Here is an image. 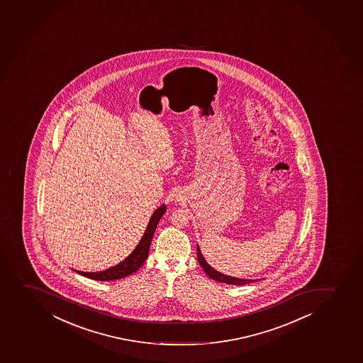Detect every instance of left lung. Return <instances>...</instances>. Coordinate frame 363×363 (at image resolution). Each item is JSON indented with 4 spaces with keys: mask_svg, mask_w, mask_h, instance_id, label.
I'll return each instance as SVG.
<instances>
[{
    "mask_svg": "<svg viewBox=\"0 0 363 363\" xmlns=\"http://www.w3.org/2000/svg\"><path fill=\"white\" fill-rule=\"evenodd\" d=\"M196 251H198V261L200 263V266L202 267V269L205 272L206 275H208L212 280L218 281V282H223L226 284H235V286H242V284H251L254 281L257 280H249V279H238V277H230V275H225V274L219 273L218 270L214 269L213 267H211L207 262H206L203 255H202L200 247H196ZM261 280V279H259Z\"/></svg>",
    "mask_w": 363,
    "mask_h": 363,
    "instance_id": "obj_1",
    "label": "left lung"
}]
</instances>
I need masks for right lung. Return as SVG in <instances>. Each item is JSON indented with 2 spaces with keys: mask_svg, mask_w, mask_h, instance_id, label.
<instances>
[{
  "mask_svg": "<svg viewBox=\"0 0 363 363\" xmlns=\"http://www.w3.org/2000/svg\"><path fill=\"white\" fill-rule=\"evenodd\" d=\"M167 212V206L161 205L157 210L153 212L150 218L149 224L146 226L145 232L143 235L142 240H139L138 245L135 247V250L128 255V257L123 261L118 263L116 266L111 267L108 269L101 270V272H81V270L72 269L79 275L97 281H114L128 277L135 273L143 266L146 258L149 256L150 244L152 240L155 230L157 228L158 221L161 220L163 214Z\"/></svg>",
  "mask_w": 363,
  "mask_h": 363,
  "instance_id": "obj_1",
  "label": "right lung"
}]
</instances>
